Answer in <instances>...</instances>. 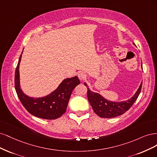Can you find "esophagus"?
Masks as SVG:
<instances>
[{"label":"esophagus","mask_w":157,"mask_h":157,"mask_svg":"<svg viewBox=\"0 0 157 157\" xmlns=\"http://www.w3.org/2000/svg\"><path fill=\"white\" fill-rule=\"evenodd\" d=\"M78 78L81 79V80H84L86 78H87V75L83 72H80L78 74Z\"/></svg>","instance_id":"obj_1"}]
</instances>
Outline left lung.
I'll return each mask as SVG.
<instances>
[{"label": "left lung", "instance_id": "obj_1", "mask_svg": "<svg viewBox=\"0 0 157 157\" xmlns=\"http://www.w3.org/2000/svg\"><path fill=\"white\" fill-rule=\"evenodd\" d=\"M135 45L134 43H133ZM85 86L87 84L84 83ZM142 82L132 97L126 101L113 102L105 99L98 93L92 91L87 86V98L95 113L102 118H113L124 113L135 102L141 92Z\"/></svg>", "mask_w": 157, "mask_h": 157}]
</instances>
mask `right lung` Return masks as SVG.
Returning a JSON list of instances; mask_svg holds the SVG:
<instances>
[{"label":"right lung","mask_w":157,"mask_h":157,"mask_svg":"<svg viewBox=\"0 0 157 157\" xmlns=\"http://www.w3.org/2000/svg\"><path fill=\"white\" fill-rule=\"evenodd\" d=\"M22 53L15 72V89L19 99L25 108L37 117L49 120L60 117L67 110L74 89L80 83L78 77L76 75L64 79L56 89L45 97L39 98L29 97L23 93L20 85L19 64Z\"/></svg>","instance_id":"1"}]
</instances>
